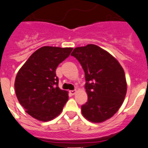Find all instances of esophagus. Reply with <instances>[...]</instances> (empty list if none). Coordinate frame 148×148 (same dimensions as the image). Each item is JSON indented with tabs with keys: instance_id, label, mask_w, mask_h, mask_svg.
Returning <instances> with one entry per match:
<instances>
[{
	"instance_id": "obj_1",
	"label": "esophagus",
	"mask_w": 148,
	"mask_h": 148,
	"mask_svg": "<svg viewBox=\"0 0 148 148\" xmlns=\"http://www.w3.org/2000/svg\"><path fill=\"white\" fill-rule=\"evenodd\" d=\"M75 93H76V90H72V91H70V94L71 95H74Z\"/></svg>"
}]
</instances>
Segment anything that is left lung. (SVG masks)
Listing matches in <instances>:
<instances>
[{"label":"left lung","mask_w":148,"mask_h":148,"mask_svg":"<svg viewBox=\"0 0 148 148\" xmlns=\"http://www.w3.org/2000/svg\"><path fill=\"white\" fill-rule=\"evenodd\" d=\"M71 56L82 65L85 76L88 101L82 114L93 123L111 118L123 102L127 93L125 73L117 60L96 45L77 47Z\"/></svg>","instance_id":"left-lung-1"}]
</instances>
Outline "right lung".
Listing matches in <instances>:
<instances>
[{
  "label": "right lung",
  "mask_w": 148,
  "mask_h": 148,
  "mask_svg": "<svg viewBox=\"0 0 148 148\" xmlns=\"http://www.w3.org/2000/svg\"><path fill=\"white\" fill-rule=\"evenodd\" d=\"M73 48L43 47L34 52L16 75L18 100L28 114L40 121H49L61 112L68 100L67 92L58 87L56 69Z\"/></svg>",
  "instance_id": "obj_1"
}]
</instances>
